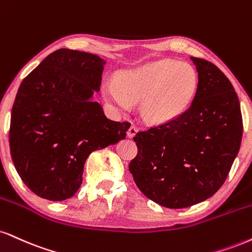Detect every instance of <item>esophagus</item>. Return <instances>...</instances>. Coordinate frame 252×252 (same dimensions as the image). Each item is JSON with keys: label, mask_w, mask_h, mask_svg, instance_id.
<instances>
[{"label": "esophagus", "mask_w": 252, "mask_h": 252, "mask_svg": "<svg viewBox=\"0 0 252 252\" xmlns=\"http://www.w3.org/2000/svg\"><path fill=\"white\" fill-rule=\"evenodd\" d=\"M137 132H138V129L136 128V126H130V128H129L128 132H126V135H128L129 138H132L136 134H137Z\"/></svg>", "instance_id": "esophagus-1"}]
</instances>
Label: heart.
<instances>
[{
  "label": "heart",
  "mask_w": 252,
  "mask_h": 252,
  "mask_svg": "<svg viewBox=\"0 0 252 252\" xmlns=\"http://www.w3.org/2000/svg\"><path fill=\"white\" fill-rule=\"evenodd\" d=\"M199 88L196 69L189 63L164 59L128 69L116 82L102 84L105 101L118 110H129L141 101V117L151 126H162L181 117L195 101Z\"/></svg>",
  "instance_id": "heart-1"
}]
</instances>
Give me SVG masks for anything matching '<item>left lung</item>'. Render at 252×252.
Segmentation results:
<instances>
[{
  "label": "left lung",
  "mask_w": 252,
  "mask_h": 252,
  "mask_svg": "<svg viewBox=\"0 0 252 252\" xmlns=\"http://www.w3.org/2000/svg\"><path fill=\"white\" fill-rule=\"evenodd\" d=\"M190 59L199 77L195 101L174 122L136 134L138 153L129 164L138 189L169 209L210 198L228 177L243 135L231 82L213 63Z\"/></svg>",
  "instance_id": "8db88e82"
}]
</instances>
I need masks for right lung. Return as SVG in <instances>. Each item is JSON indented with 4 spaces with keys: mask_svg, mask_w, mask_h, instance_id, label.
Instances as JSON below:
<instances>
[{
    "mask_svg": "<svg viewBox=\"0 0 252 252\" xmlns=\"http://www.w3.org/2000/svg\"><path fill=\"white\" fill-rule=\"evenodd\" d=\"M104 64L94 54L59 49L17 90L9 131L11 158L23 183L42 198L74 196L88 156L126 138L130 123L109 120L93 101Z\"/></svg>",
    "mask_w": 252,
    "mask_h": 252,
    "instance_id": "add662e5",
    "label": "right lung"
}]
</instances>
